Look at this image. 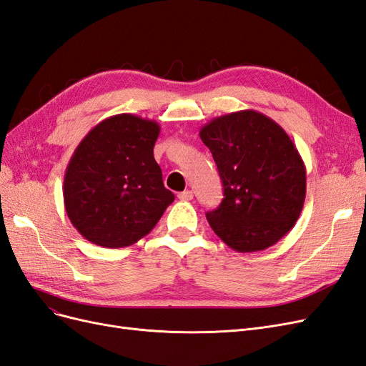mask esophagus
<instances>
[{
  "mask_svg": "<svg viewBox=\"0 0 366 366\" xmlns=\"http://www.w3.org/2000/svg\"><path fill=\"white\" fill-rule=\"evenodd\" d=\"M179 200H182V202H189V200H192V197H194V192L192 191H183V192H179Z\"/></svg>",
  "mask_w": 366,
  "mask_h": 366,
  "instance_id": "34e87169",
  "label": "esophagus"
}]
</instances>
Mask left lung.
<instances>
[{"label":"left lung","instance_id":"obj_1","mask_svg":"<svg viewBox=\"0 0 366 366\" xmlns=\"http://www.w3.org/2000/svg\"><path fill=\"white\" fill-rule=\"evenodd\" d=\"M223 182L224 198L206 218L241 253L264 250L290 232L302 212L307 172L276 122L254 109L215 117L200 129Z\"/></svg>","mask_w":366,"mask_h":366}]
</instances>
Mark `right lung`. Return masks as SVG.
<instances>
[{
	"label": "right lung",
	"mask_w": 366,
	"mask_h": 366,
	"mask_svg": "<svg viewBox=\"0 0 366 366\" xmlns=\"http://www.w3.org/2000/svg\"><path fill=\"white\" fill-rule=\"evenodd\" d=\"M156 120L107 117L88 131L64 175V206L71 224L96 246L128 247L148 235L172 202L154 159Z\"/></svg>",
	"instance_id": "right-lung-1"
}]
</instances>
